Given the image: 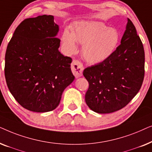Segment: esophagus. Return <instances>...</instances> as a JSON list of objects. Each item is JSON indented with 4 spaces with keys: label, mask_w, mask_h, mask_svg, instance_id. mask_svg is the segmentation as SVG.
<instances>
[{
    "label": "esophagus",
    "mask_w": 152,
    "mask_h": 152,
    "mask_svg": "<svg viewBox=\"0 0 152 152\" xmlns=\"http://www.w3.org/2000/svg\"><path fill=\"white\" fill-rule=\"evenodd\" d=\"M71 70L73 75L76 78L80 77L82 75V72L84 70L82 64L77 60H73L71 64Z\"/></svg>",
    "instance_id": "34e87169"
}]
</instances>
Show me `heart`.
Wrapping results in <instances>:
<instances>
[{
	"instance_id": "b5f03b06",
	"label": "heart",
	"mask_w": 152,
	"mask_h": 152,
	"mask_svg": "<svg viewBox=\"0 0 152 152\" xmlns=\"http://www.w3.org/2000/svg\"><path fill=\"white\" fill-rule=\"evenodd\" d=\"M77 42L83 45L82 55L86 61L97 64L108 59L117 48L120 34L115 28L102 23L81 21L75 24L71 33L64 30L61 37L62 46L68 54L77 50Z\"/></svg>"
}]
</instances>
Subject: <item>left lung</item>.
<instances>
[{
    "mask_svg": "<svg viewBox=\"0 0 152 152\" xmlns=\"http://www.w3.org/2000/svg\"><path fill=\"white\" fill-rule=\"evenodd\" d=\"M83 75L89 84L85 101L96 113L118 111L136 96L144 80L145 51L129 18L121 44L108 59L85 68Z\"/></svg>",
    "mask_w": 152,
    "mask_h": 152,
    "instance_id": "1",
    "label": "left lung"
}]
</instances>
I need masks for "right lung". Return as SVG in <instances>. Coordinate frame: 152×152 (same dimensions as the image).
<instances>
[{"label":"right lung","instance_id":"1","mask_svg":"<svg viewBox=\"0 0 152 152\" xmlns=\"http://www.w3.org/2000/svg\"><path fill=\"white\" fill-rule=\"evenodd\" d=\"M59 26L52 15L25 19L14 31L5 53V76L16 101L29 111L55 109L75 77L72 59L59 51Z\"/></svg>","mask_w":152,"mask_h":152}]
</instances>
